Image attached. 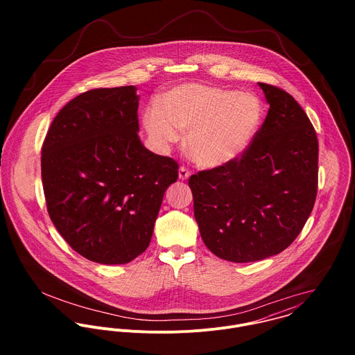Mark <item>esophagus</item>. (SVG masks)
Returning <instances> with one entry per match:
<instances>
[{"instance_id":"esophagus-1","label":"esophagus","mask_w":355,"mask_h":355,"mask_svg":"<svg viewBox=\"0 0 355 355\" xmlns=\"http://www.w3.org/2000/svg\"><path fill=\"white\" fill-rule=\"evenodd\" d=\"M190 171L186 168V166H180L179 168V179H182V180H186V179H189L190 178Z\"/></svg>"}]
</instances>
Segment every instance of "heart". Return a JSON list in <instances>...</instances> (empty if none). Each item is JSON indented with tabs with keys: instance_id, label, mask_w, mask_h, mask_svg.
Wrapping results in <instances>:
<instances>
[{
	"instance_id": "b5f03b06",
	"label": "heart",
	"mask_w": 355,
	"mask_h": 355,
	"mask_svg": "<svg viewBox=\"0 0 355 355\" xmlns=\"http://www.w3.org/2000/svg\"><path fill=\"white\" fill-rule=\"evenodd\" d=\"M263 119L262 101L253 93L184 83L165 93L144 113L153 142L166 148L187 132L186 148L203 168H218L249 149Z\"/></svg>"
}]
</instances>
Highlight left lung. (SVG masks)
I'll use <instances>...</instances> for the list:
<instances>
[{
    "label": "left lung",
    "instance_id": "1",
    "mask_svg": "<svg viewBox=\"0 0 355 355\" xmlns=\"http://www.w3.org/2000/svg\"><path fill=\"white\" fill-rule=\"evenodd\" d=\"M258 85L269 110L249 149L189 179L203 243L231 262L259 261L287 249L302 231L317 196L314 127L293 96Z\"/></svg>",
    "mask_w": 355,
    "mask_h": 355
}]
</instances>
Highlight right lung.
Listing matches in <instances>:
<instances>
[{"label": "right lung", "instance_id": "add662e5", "mask_svg": "<svg viewBox=\"0 0 355 355\" xmlns=\"http://www.w3.org/2000/svg\"><path fill=\"white\" fill-rule=\"evenodd\" d=\"M135 86L94 89L54 117L42 157L51 221L85 258L127 263L152 241L165 190L178 162L148 150L139 137Z\"/></svg>", "mask_w": 355, "mask_h": 355}]
</instances>
